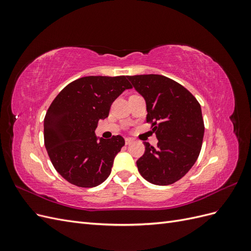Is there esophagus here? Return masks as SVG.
<instances>
[{
	"mask_svg": "<svg viewBox=\"0 0 251 251\" xmlns=\"http://www.w3.org/2000/svg\"><path fill=\"white\" fill-rule=\"evenodd\" d=\"M125 141H126V144L127 146V144H131L133 142V139L132 138H126Z\"/></svg>",
	"mask_w": 251,
	"mask_h": 251,
	"instance_id": "obj_1",
	"label": "esophagus"
}]
</instances>
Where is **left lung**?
<instances>
[{"label": "left lung", "instance_id": "8db88e82", "mask_svg": "<svg viewBox=\"0 0 251 251\" xmlns=\"http://www.w3.org/2000/svg\"><path fill=\"white\" fill-rule=\"evenodd\" d=\"M147 103V123L158 139L157 148L143 142L137 160L141 176L156 185H170L192 169L199 157L204 123L201 105L187 89L159 74L127 76Z\"/></svg>", "mask_w": 251, "mask_h": 251}]
</instances>
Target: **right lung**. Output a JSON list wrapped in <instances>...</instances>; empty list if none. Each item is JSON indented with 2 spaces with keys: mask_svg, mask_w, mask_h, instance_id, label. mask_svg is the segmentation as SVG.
<instances>
[{
  "mask_svg": "<svg viewBox=\"0 0 251 251\" xmlns=\"http://www.w3.org/2000/svg\"><path fill=\"white\" fill-rule=\"evenodd\" d=\"M132 85L126 76H86L67 85L52 101L44 119V141L56 172L71 184L94 187L111 174L125 146L120 135L97 140L100 119Z\"/></svg>",
  "mask_w": 251,
  "mask_h": 251,
  "instance_id": "obj_1",
  "label": "right lung"
}]
</instances>
